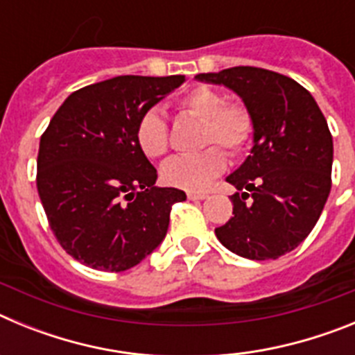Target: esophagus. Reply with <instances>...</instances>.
Instances as JSON below:
<instances>
[{"label": "esophagus", "mask_w": 355, "mask_h": 355, "mask_svg": "<svg viewBox=\"0 0 355 355\" xmlns=\"http://www.w3.org/2000/svg\"><path fill=\"white\" fill-rule=\"evenodd\" d=\"M187 196H188V199H192V200H202V199H206V197H208V193H205V192H188Z\"/></svg>", "instance_id": "esophagus-1"}]
</instances>
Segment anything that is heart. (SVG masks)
Instances as JSON below:
<instances>
[{"mask_svg": "<svg viewBox=\"0 0 355 355\" xmlns=\"http://www.w3.org/2000/svg\"><path fill=\"white\" fill-rule=\"evenodd\" d=\"M181 114L200 119V146H209L197 155L175 156L162 167L165 183L183 190H205L227 165L225 153L241 155L254 137V119L249 108L240 103H225L224 94L211 87H197L180 97ZM137 144L149 158H159L168 149L167 121L158 110H147L135 128Z\"/></svg>", "mask_w": 355, "mask_h": 355, "instance_id": "b5f03b06", "label": "heart"}]
</instances>
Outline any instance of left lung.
<instances>
[{"instance_id": "8db88e82", "label": "left lung", "mask_w": 355, "mask_h": 355, "mask_svg": "<svg viewBox=\"0 0 355 355\" xmlns=\"http://www.w3.org/2000/svg\"><path fill=\"white\" fill-rule=\"evenodd\" d=\"M196 80L233 90L254 119L250 155L225 178L238 190L231 196L234 216L215 229L216 238L241 258L277 259L306 240L327 202V121L311 94L279 72L240 65Z\"/></svg>"}]
</instances>
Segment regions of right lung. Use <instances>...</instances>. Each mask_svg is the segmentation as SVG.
I'll return each instance as SVG.
<instances>
[{"mask_svg": "<svg viewBox=\"0 0 355 355\" xmlns=\"http://www.w3.org/2000/svg\"><path fill=\"white\" fill-rule=\"evenodd\" d=\"M184 76H117L72 92L40 137L37 190L65 252L103 272L146 259L167 234L171 208L187 199L155 187L158 172L137 144L140 115Z\"/></svg>", "mask_w": 355, "mask_h": 355, "instance_id": "obj_1", "label": "right lung"}]
</instances>
